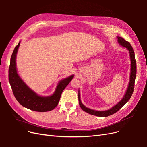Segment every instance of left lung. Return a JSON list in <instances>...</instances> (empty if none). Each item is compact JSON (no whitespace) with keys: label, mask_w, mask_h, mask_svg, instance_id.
Segmentation results:
<instances>
[{"label":"left lung","mask_w":147,"mask_h":147,"mask_svg":"<svg viewBox=\"0 0 147 147\" xmlns=\"http://www.w3.org/2000/svg\"><path fill=\"white\" fill-rule=\"evenodd\" d=\"M117 38H118L119 43L121 45H122L123 47H126L129 51V55H130L131 63V75H130V82L128 85L127 90H126V92L124 96V97L118 104L114 106L113 108H111L107 111H94L86 107V106H84L82 103V102H81L80 93H78V101H79L80 106L84 111L90 114L94 115L96 116H99V117H107V116H109L115 113H117L120 109H121L123 107V106H124L128 102V100L130 99L131 97L132 96V94L133 93L134 89L135 79L136 77V71H137V70H136V61L135 59L134 52L132 46H131V45L129 42L125 41V40L122 37H117Z\"/></svg>","instance_id":"1"}]
</instances>
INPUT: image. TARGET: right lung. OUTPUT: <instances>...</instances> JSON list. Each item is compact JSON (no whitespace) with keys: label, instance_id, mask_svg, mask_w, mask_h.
Listing matches in <instances>:
<instances>
[{"label":"right lung","instance_id":"1","mask_svg":"<svg viewBox=\"0 0 147 147\" xmlns=\"http://www.w3.org/2000/svg\"><path fill=\"white\" fill-rule=\"evenodd\" d=\"M20 42L15 47L10 59L8 79L13 94L18 102L24 107L38 112H46L53 109L58 105L63 90L74 77L71 75L59 82L55 93L50 97L38 96L29 89L17 74L16 57Z\"/></svg>","mask_w":147,"mask_h":147}]
</instances>
